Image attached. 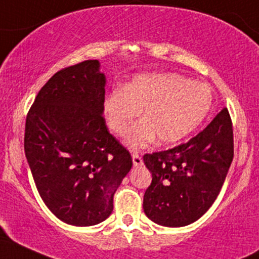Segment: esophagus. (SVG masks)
<instances>
[{"label": "esophagus", "instance_id": "34e87169", "mask_svg": "<svg viewBox=\"0 0 259 259\" xmlns=\"http://www.w3.org/2000/svg\"><path fill=\"white\" fill-rule=\"evenodd\" d=\"M132 156H133V163H134V166H141V164L144 163L143 157L139 155L138 151H133Z\"/></svg>", "mask_w": 259, "mask_h": 259}]
</instances>
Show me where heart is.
Instances as JSON below:
<instances>
[{"mask_svg":"<svg viewBox=\"0 0 259 259\" xmlns=\"http://www.w3.org/2000/svg\"><path fill=\"white\" fill-rule=\"evenodd\" d=\"M211 103L212 93L206 83L177 73H144L108 93L103 114L109 129L123 136L143 110L144 119L126 136V144L139 149L156 138L164 145L184 139L208 115Z\"/></svg>","mask_w":259,"mask_h":259,"instance_id":"b5f03b06","label":"heart"}]
</instances>
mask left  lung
Returning <instances> with one entry per match:
<instances>
[{"mask_svg":"<svg viewBox=\"0 0 259 259\" xmlns=\"http://www.w3.org/2000/svg\"><path fill=\"white\" fill-rule=\"evenodd\" d=\"M232 158L234 132L226 108L188 143L144 155L152 173L144 195L146 217L168 227L197 221L218 198Z\"/></svg>","mask_w":259,"mask_h":259,"instance_id":"left-lung-1","label":"left lung"}]
</instances>
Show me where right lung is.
Here are the masks:
<instances>
[{
    "label": "right lung",
    "instance_id": "obj_1",
    "mask_svg": "<svg viewBox=\"0 0 259 259\" xmlns=\"http://www.w3.org/2000/svg\"><path fill=\"white\" fill-rule=\"evenodd\" d=\"M104 86L98 60L65 67L39 91L25 119L24 152L36 189L69 225L106 220L133 166L106 125Z\"/></svg>",
    "mask_w": 259,
    "mask_h": 259
}]
</instances>
